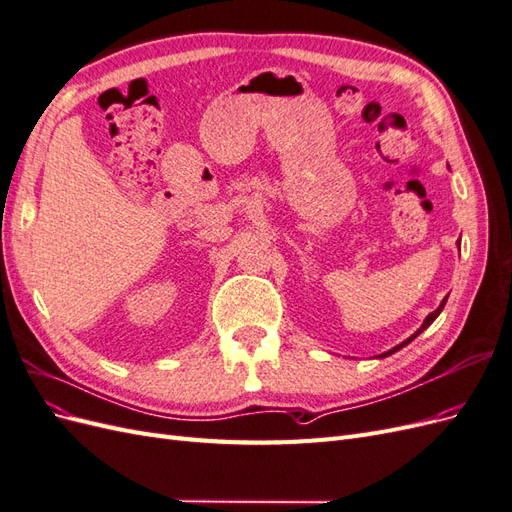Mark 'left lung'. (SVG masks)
Listing matches in <instances>:
<instances>
[{
  "mask_svg": "<svg viewBox=\"0 0 512 512\" xmlns=\"http://www.w3.org/2000/svg\"><path fill=\"white\" fill-rule=\"evenodd\" d=\"M444 305H446V299H444V301H442V305H440V307H438V309H436V312H431V314H429V316H427V318H425V322H423V327H421V329H418V331H416V333H414V335H412V337H408V339H406V342H404V344H399V346H395V348H393V350H389V352H384V354H380V356H389V354H393V352H397V350H399V348H404V346H406V344H410V342H412V339H414V337H416V335H421V333H423V331H425V329H427V327H429V324H431V322H433V320H436V318H438V316H440V312H442V307H444Z\"/></svg>",
  "mask_w": 512,
  "mask_h": 512,
  "instance_id": "obj_1",
  "label": "left lung"
}]
</instances>
